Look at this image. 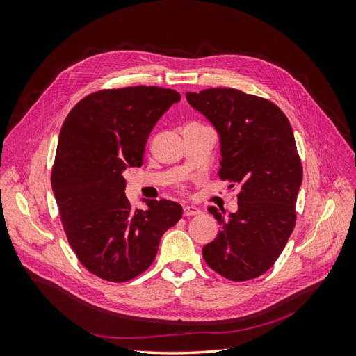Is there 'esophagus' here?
I'll return each instance as SVG.
<instances>
[{
  "label": "esophagus",
  "mask_w": 356,
  "mask_h": 356,
  "mask_svg": "<svg viewBox=\"0 0 356 356\" xmlns=\"http://www.w3.org/2000/svg\"><path fill=\"white\" fill-rule=\"evenodd\" d=\"M182 213H184V217H193V215L200 213V209L193 207V204H187V207H184V209H182Z\"/></svg>",
  "instance_id": "1"
}]
</instances>
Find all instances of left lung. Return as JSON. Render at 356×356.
<instances>
[{
	"instance_id": "obj_1",
	"label": "left lung",
	"mask_w": 356,
	"mask_h": 356,
	"mask_svg": "<svg viewBox=\"0 0 356 356\" xmlns=\"http://www.w3.org/2000/svg\"><path fill=\"white\" fill-rule=\"evenodd\" d=\"M186 98L220 135V178L241 190L229 220L208 209L221 232L203 246V258L225 279L250 281L275 264L296 225L303 168L293 129L273 102L238 89L187 92Z\"/></svg>"
}]
</instances>
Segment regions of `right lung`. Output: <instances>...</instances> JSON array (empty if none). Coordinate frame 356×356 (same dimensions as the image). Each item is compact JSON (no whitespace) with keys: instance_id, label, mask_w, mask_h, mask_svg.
I'll use <instances>...</instances> for the list:
<instances>
[{"instance_id":"add662e5","label":"right lung","mask_w":356,"mask_h":356,"mask_svg":"<svg viewBox=\"0 0 356 356\" xmlns=\"http://www.w3.org/2000/svg\"><path fill=\"white\" fill-rule=\"evenodd\" d=\"M177 90L157 86L105 89L83 98L62 124L51 169L60 221L79 261L110 282H126L154 261L161 236L182 217L172 200L132 209L123 170L141 166L148 135Z\"/></svg>"}]
</instances>
